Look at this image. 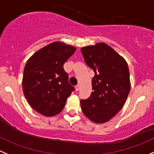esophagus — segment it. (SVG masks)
Here are the masks:
<instances>
[{"mask_svg": "<svg viewBox=\"0 0 154 154\" xmlns=\"http://www.w3.org/2000/svg\"><path fill=\"white\" fill-rule=\"evenodd\" d=\"M80 88H81V85H80V84H78L77 85L75 86V90L76 91H79Z\"/></svg>", "mask_w": 154, "mask_h": 154, "instance_id": "esophagus-1", "label": "esophagus"}]
</instances>
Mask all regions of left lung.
Instances as JSON below:
<instances>
[{"label":"left lung","instance_id":"obj_1","mask_svg":"<svg viewBox=\"0 0 154 154\" xmlns=\"http://www.w3.org/2000/svg\"><path fill=\"white\" fill-rule=\"evenodd\" d=\"M86 64L94 72L92 92L81 100L84 115L95 123H104L125 104L131 88L125 60L105 43L81 48Z\"/></svg>","mask_w":154,"mask_h":154}]
</instances>
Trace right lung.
Returning <instances> with one entry per match:
<instances>
[{
  "label": "right lung",
  "instance_id": "add662e5",
  "mask_svg": "<svg viewBox=\"0 0 154 154\" xmlns=\"http://www.w3.org/2000/svg\"><path fill=\"white\" fill-rule=\"evenodd\" d=\"M76 48L55 42L36 51L26 63L23 78V93L35 110L53 116L63 109L75 88L69 83L63 69Z\"/></svg>",
  "mask_w": 154,
  "mask_h": 154
}]
</instances>
